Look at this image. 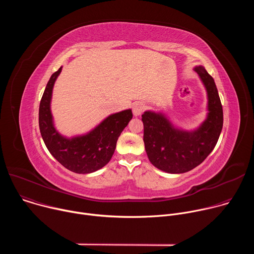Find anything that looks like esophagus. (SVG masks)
Returning <instances> with one entry per match:
<instances>
[{"mask_svg":"<svg viewBox=\"0 0 254 254\" xmlns=\"http://www.w3.org/2000/svg\"><path fill=\"white\" fill-rule=\"evenodd\" d=\"M144 108H146V105H144L141 101H136L132 105V114L133 116H139L143 113Z\"/></svg>","mask_w":254,"mask_h":254,"instance_id":"esophagus-1","label":"esophagus"}]
</instances>
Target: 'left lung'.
Listing matches in <instances>:
<instances>
[{
  "label": "left lung",
  "mask_w": 254,
  "mask_h": 254,
  "mask_svg": "<svg viewBox=\"0 0 254 254\" xmlns=\"http://www.w3.org/2000/svg\"><path fill=\"white\" fill-rule=\"evenodd\" d=\"M208 95V116L199 128H175L162 114L144 112L143 142L150 162L158 169L181 174L199 166L213 151L223 127V110L213 77L203 66L194 68Z\"/></svg>",
  "instance_id": "left-lung-1"
}]
</instances>
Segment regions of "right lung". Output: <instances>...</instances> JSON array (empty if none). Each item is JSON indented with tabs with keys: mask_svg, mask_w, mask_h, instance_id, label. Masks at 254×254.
I'll return each mask as SVG.
<instances>
[{
	"mask_svg": "<svg viewBox=\"0 0 254 254\" xmlns=\"http://www.w3.org/2000/svg\"><path fill=\"white\" fill-rule=\"evenodd\" d=\"M62 67L51 75L39 106V127L50 154L66 169L77 174H88L111 161L119 136L132 119L130 110L112 115L90 132L72 138L62 136L54 127L50 111L52 89Z\"/></svg>",
	"mask_w": 254,
	"mask_h": 254,
	"instance_id": "right-lung-1",
	"label": "right lung"
}]
</instances>
